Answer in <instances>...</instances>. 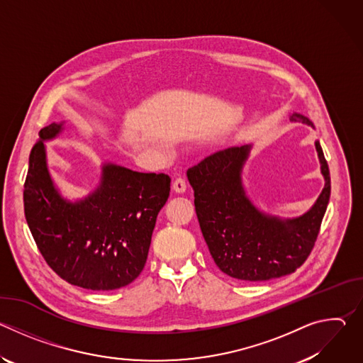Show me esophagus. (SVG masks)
I'll list each match as a JSON object with an SVG mask.
<instances>
[{"label": "esophagus", "mask_w": 363, "mask_h": 363, "mask_svg": "<svg viewBox=\"0 0 363 363\" xmlns=\"http://www.w3.org/2000/svg\"><path fill=\"white\" fill-rule=\"evenodd\" d=\"M172 189L177 192V194H184L186 191V182L184 178H177L172 184Z\"/></svg>", "instance_id": "obj_1"}]
</instances>
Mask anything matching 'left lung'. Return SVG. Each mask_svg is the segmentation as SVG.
<instances>
[{
  "instance_id": "left-lung-1",
  "label": "left lung",
  "mask_w": 363,
  "mask_h": 363,
  "mask_svg": "<svg viewBox=\"0 0 363 363\" xmlns=\"http://www.w3.org/2000/svg\"><path fill=\"white\" fill-rule=\"evenodd\" d=\"M293 122L313 126L293 113ZM325 188L300 217L281 218L258 210L242 185V168L252 145L218 150L186 171L203 240L218 269L230 277L264 281L294 273L312 252L330 198V174L315 142Z\"/></svg>"
}]
</instances>
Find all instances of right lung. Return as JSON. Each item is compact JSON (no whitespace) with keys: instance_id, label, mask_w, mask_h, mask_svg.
<instances>
[{"instance_id":"obj_1","label":"right lung","mask_w":363,"mask_h":363,"mask_svg":"<svg viewBox=\"0 0 363 363\" xmlns=\"http://www.w3.org/2000/svg\"><path fill=\"white\" fill-rule=\"evenodd\" d=\"M65 122L38 132L24 184V214L47 264L63 280L89 290H115L143 270L157 217L171 191L165 174H143L103 162L87 196L65 198L50 175L44 142Z\"/></svg>"}]
</instances>
